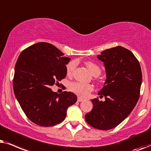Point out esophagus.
Here are the masks:
<instances>
[{
    "label": "esophagus",
    "mask_w": 151,
    "mask_h": 151,
    "mask_svg": "<svg viewBox=\"0 0 151 151\" xmlns=\"http://www.w3.org/2000/svg\"><path fill=\"white\" fill-rule=\"evenodd\" d=\"M77 101H79V102H81V101H84V99H83V98H81V97H78Z\"/></svg>",
    "instance_id": "34e87169"
}]
</instances>
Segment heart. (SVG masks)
<instances>
[{"instance_id":"heart-1","label":"heart","mask_w":151,"mask_h":151,"mask_svg":"<svg viewBox=\"0 0 151 151\" xmlns=\"http://www.w3.org/2000/svg\"><path fill=\"white\" fill-rule=\"evenodd\" d=\"M86 66L90 70V72L93 74L94 76H99L101 74V68L99 66H98L96 64L92 63V62H87L86 63ZM77 63L75 61H70L69 63L66 65V70H67L68 75H72L75 70ZM70 90L74 93L78 94V95L83 96H87L90 92L92 91L93 90V86L90 84L80 83V82H74V83H70Z\"/></svg>"}]
</instances>
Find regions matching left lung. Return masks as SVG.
Here are the masks:
<instances>
[{
    "mask_svg": "<svg viewBox=\"0 0 151 151\" xmlns=\"http://www.w3.org/2000/svg\"><path fill=\"white\" fill-rule=\"evenodd\" d=\"M97 59L106 69V80L98 93L105 101L91 100L93 108L85 119L93 128L107 130L121 124L133 110L139 98L142 74L132 52L122 46L104 50Z\"/></svg>",
    "mask_w": 151,
    "mask_h": 151,
    "instance_id": "obj_1",
    "label": "left lung"
}]
</instances>
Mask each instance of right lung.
<instances>
[{"instance_id": "1", "label": "right lung", "mask_w": 151, "mask_h": 151, "mask_svg": "<svg viewBox=\"0 0 151 151\" xmlns=\"http://www.w3.org/2000/svg\"><path fill=\"white\" fill-rule=\"evenodd\" d=\"M70 58L52 44L41 42L23 50L14 68L13 89L30 121L47 127L65 119L67 109L77 102L73 92H52L50 86L64 79Z\"/></svg>"}]
</instances>
